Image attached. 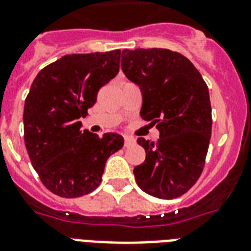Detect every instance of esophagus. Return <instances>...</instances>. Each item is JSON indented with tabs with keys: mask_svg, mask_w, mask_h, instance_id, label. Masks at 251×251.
<instances>
[{
	"mask_svg": "<svg viewBox=\"0 0 251 251\" xmlns=\"http://www.w3.org/2000/svg\"><path fill=\"white\" fill-rule=\"evenodd\" d=\"M124 139H125V147H129V146H131L135 142V139L133 137H130V135H125Z\"/></svg>",
	"mask_w": 251,
	"mask_h": 251,
	"instance_id": "34e87169",
	"label": "esophagus"
}]
</instances>
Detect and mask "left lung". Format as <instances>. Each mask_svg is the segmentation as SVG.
Listing matches in <instances>:
<instances>
[{
  "label": "left lung",
  "instance_id": "8db88e82",
  "mask_svg": "<svg viewBox=\"0 0 251 251\" xmlns=\"http://www.w3.org/2000/svg\"><path fill=\"white\" fill-rule=\"evenodd\" d=\"M121 68L142 92L141 117L160 131L157 142L138 138L146 151L134 168L138 186L156 198L181 197L204 167L212 127L208 87L186 57L169 49H125Z\"/></svg>",
  "mask_w": 251,
  "mask_h": 251
}]
</instances>
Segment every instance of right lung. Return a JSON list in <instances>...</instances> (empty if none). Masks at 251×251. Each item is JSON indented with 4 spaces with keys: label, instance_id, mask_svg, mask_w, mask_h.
I'll return each mask as SVG.
<instances>
[{
    "label": "right lung",
    "instance_id": "right-lung-1",
    "mask_svg": "<svg viewBox=\"0 0 251 251\" xmlns=\"http://www.w3.org/2000/svg\"><path fill=\"white\" fill-rule=\"evenodd\" d=\"M121 50L68 54L45 66L25 101V143L32 167L53 194L76 198L101 182L110 155L124 146L120 134L82 130L100 87L117 75Z\"/></svg>",
    "mask_w": 251,
    "mask_h": 251
}]
</instances>
